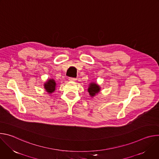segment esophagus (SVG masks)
Returning a JSON list of instances; mask_svg holds the SVG:
<instances>
[{
	"label": "esophagus",
	"mask_w": 159,
	"mask_h": 159,
	"mask_svg": "<svg viewBox=\"0 0 159 159\" xmlns=\"http://www.w3.org/2000/svg\"><path fill=\"white\" fill-rule=\"evenodd\" d=\"M69 80H70V81H72V82H75V81H76V80H77V79L70 77V78H69Z\"/></svg>",
	"instance_id": "34e87169"
}]
</instances>
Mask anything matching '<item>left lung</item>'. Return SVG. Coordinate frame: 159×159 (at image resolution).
I'll list each match as a JSON object with an SVG mask.
<instances>
[{
  "label": "left lung",
  "instance_id": "1",
  "mask_svg": "<svg viewBox=\"0 0 159 159\" xmlns=\"http://www.w3.org/2000/svg\"><path fill=\"white\" fill-rule=\"evenodd\" d=\"M100 89H101V87L99 85H98L96 83L91 82L89 84V87L87 90L89 93V95L91 97H94L98 93H99Z\"/></svg>",
  "mask_w": 159,
  "mask_h": 159
}]
</instances>
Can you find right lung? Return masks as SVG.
I'll return each instance as SVG.
<instances>
[{
  "label": "right lung",
  "mask_w": 159,
  "mask_h": 159,
  "mask_svg": "<svg viewBox=\"0 0 159 159\" xmlns=\"http://www.w3.org/2000/svg\"><path fill=\"white\" fill-rule=\"evenodd\" d=\"M56 84H57L55 80L49 79L47 80V82H46V83H44V87L47 93H48L49 94H51L55 90Z\"/></svg>",
  "instance_id": "add662e5"
}]
</instances>
